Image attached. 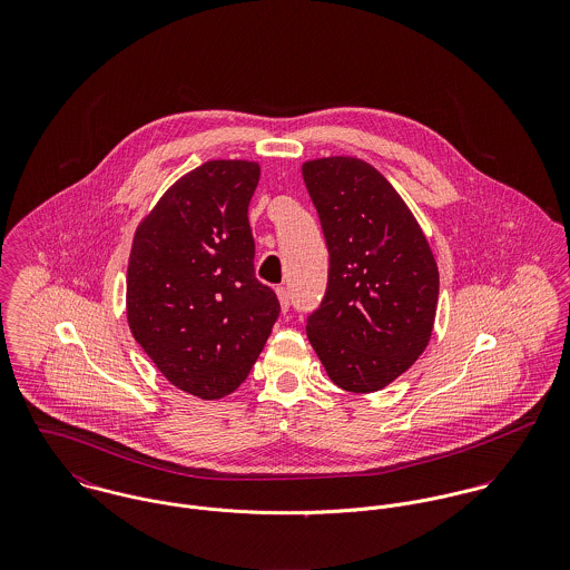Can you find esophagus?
<instances>
[{
	"instance_id": "esophagus-1",
	"label": "esophagus",
	"mask_w": 570,
	"mask_h": 570,
	"mask_svg": "<svg viewBox=\"0 0 570 570\" xmlns=\"http://www.w3.org/2000/svg\"><path fill=\"white\" fill-rule=\"evenodd\" d=\"M276 296H278V303H281V309H283V314L289 309V292H287V287H276Z\"/></svg>"
}]
</instances>
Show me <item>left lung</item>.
Instances as JSON below:
<instances>
[{"label": "left lung", "mask_w": 570, "mask_h": 570, "mask_svg": "<svg viewBox=\"0 0 570 570\" xmlns=\"http://www.w3.org/2000/svg\"><path fill=\"white\" fill-rule=\"evenodd\" d=\"M303 179L328 247L326 294L307 318V337L335 386L382 391L430 342L434 254L406 202L371 164L318 158L303 164Z\"/></svg>", "instance_id": "8db88e82"}]
</instances>
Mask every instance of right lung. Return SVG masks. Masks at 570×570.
<instances>
[{"mask_svg":"<svg viewBox=\"0 0 570 570\" xmlns=\"http://www.w3.org/2000/svg\"><path fill=\"white\" fill-rule=\"evenodd\" d=\"M261 166L210 160L140 222L127 267V323L164 377L199 400L235 393L281 305L254 276L247 206Z\"/></svg>","mask_w":570,"mask_h":570,"instance_id":"right-lung-1","label":"right lung"}]
</instances>
